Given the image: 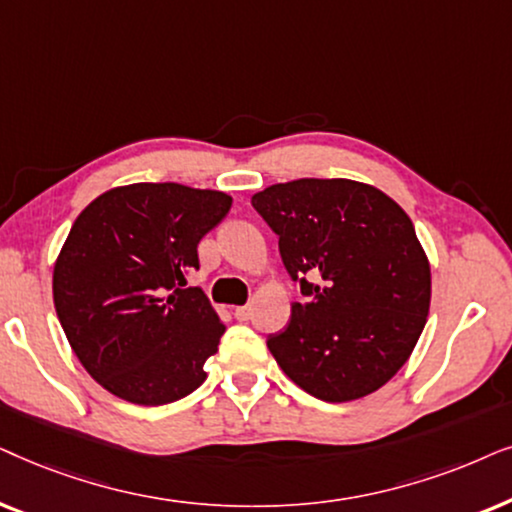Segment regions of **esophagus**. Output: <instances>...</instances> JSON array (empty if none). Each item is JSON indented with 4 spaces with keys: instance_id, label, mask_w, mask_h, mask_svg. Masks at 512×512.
<instances>
[{
    "instance_id": "esophagus-1",
    "label": "esophagus",
    "mask_w": 512,
    "mask_h": 512,
    "mask_svg": "<svg viewBox=\"0 0 512 512\" xmlns=\"http://www.w3.org/2000/svg\"><path fill=\"white\" fill-rule=\"evenodd\" d=\"M250 316H252L250 306H236V309H234V318L236 320H248Z\"/></svg>"
}]
</instances>
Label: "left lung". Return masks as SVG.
<instances>
[{
	"mask_svg": "<svg viewBox=\"0 0 512 512\" xmlns=\"http://www.w3.org/2000/svg\"><path fill=\"white\" fill-rule=\"evenodd\" d=\"M252 208L306 297L267 339L271 356L325 403L377 391L407 363L431 306V264L410 217L377 187L344 177L271 185Z\"/></svg>",
	"mask_w": 512,
	"mask_h": 512,
	"instance_id": "1",
	"label": "left lung"
}]
</instances>
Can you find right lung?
I'll list each match as a JSON object with an SVG mask.
<instances>
[{
	"instance_id": "add662e5",
	"label": "right lung",
	"mask_w": 512,
	"mask_h": 512,
	"mask_svg": "<svg viewBox=\"0 0 512 512\" xmlns=\"http://www.w3.org/2000/svg\"><path fill=\"white\" fill-rule=\"evenodd\" d=\"M229 208L224 192L138 182L100 194L74 220L53 304L79 363L112 395L154 407L206 381L224 325L187 276Z\"/></svg>"
}]
</instances>
